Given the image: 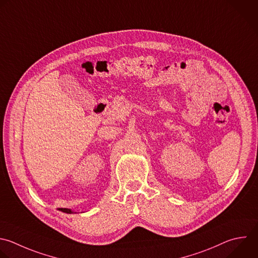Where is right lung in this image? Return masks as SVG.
Wrapping results in <instances>:
<instances>
[{"label":"right lung","mask_w":258,"mask_h":258,"mask_svg":"<svg viewBox=\"0 0 258 258\" xmlns=\"http://www.w3.org/2000/svg\"><path fill=\"white\" fill-rule=\"evenodd\" d=\"M59 211H61V212H63V213H67V214H72L73 212L71 211V210H69V209H59Z\"/></svg>","instance_id":"add662e5"}]
</instances>
